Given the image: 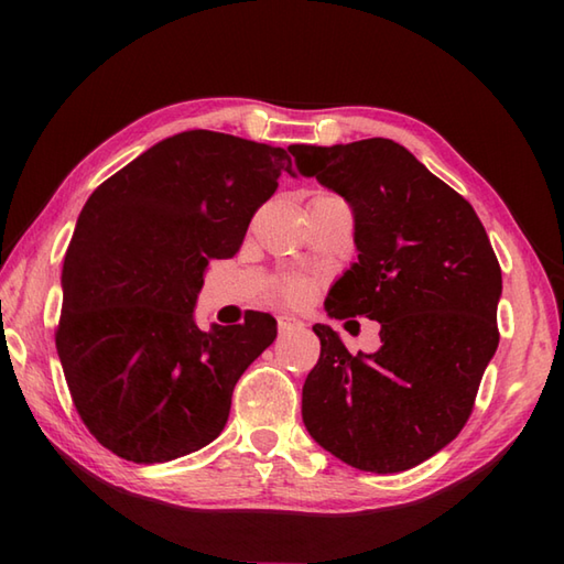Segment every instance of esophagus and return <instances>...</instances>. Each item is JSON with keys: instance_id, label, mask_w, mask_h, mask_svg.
<instances>
[{"instance_id": "1", "label": "esophagus", "mask_w": 564, "mask_h": 564, "mask_svg": "<svg viewBox=\"0 0 564 564\" xmlns=\"http://www.w3.org/2000/svg\"><path fill=\"white\" fill-rule=\"evenodd\" d=\"M275 325H279V334H293V332H301L305 327L301 319H295L291 315H279Z\"/></svg>"}]
</instances>
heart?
<instances>
[{"label":"heart","mask_w":564,"mask_h":564,"mask_svg":"<svg viewBox=\"0 0 564 564\" xmlns=\"http://www.w3.org/2000/svg\"><path fill=\"white\" fill-rule=\"evenodd\" d=\"M275 297L291 307H303L315 295V281L305 273H289L275 283Z\"/></svg>","instance_id":"b5f03b06"}]
</instances>
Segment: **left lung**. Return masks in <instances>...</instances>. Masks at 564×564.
I'll use <instances>...</instances> for the list:
<instances>
[{
	"mask_svg": "<svg viewBox=\"0 0 564 564\" xmlns=\"http://www.w3.org/2000/svg\"><path fill=\"white\" fill-rule=\"evenodd\" d=\"M303 176L354 208L358 261L334 283V319L380 322V349L349 354L315 325L319 361L303 422L322 448L366 473H402L460 434L499 344L501 269L458 191L386 138L295 145Z\"/></svg>",
	"mask_w": 564,
	"mask_h": 564,
	"instance_id": "1",
	"label": "left lung"
}]
</instances>
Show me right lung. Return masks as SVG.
Here are the masks:
<instances>
[{
	"instance_id": "add662e5",
	"label": "right lung",
	"mask_w": 564,
	"mask_h": 564,
	"mask_svg": "<svg viewBox=\"0 0 564 564\" xmlns=\"http://www.w3.org/2000/svg\"><path fill=\"white\" fill-rule=\"evenodd\" d=\"M293 148L186 130L84 203L55 346L79 419L118 458L166 463L208 446L239 376L273 344L267 313L206 332L194 305L208 263L237 254L279 176L291 174Z\"/></svg>"
}]
</instances>
